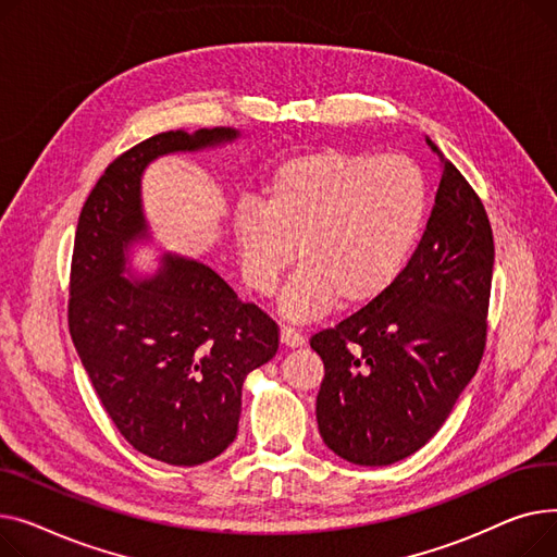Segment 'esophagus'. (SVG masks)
<instances>
[{"instance_id":"1","label":"esophagus","mask_w":557,"mask_h":557,"mask_svg":"<svg viewBox=\"0 0 557 557\" xmlns=\"http://www.w3.org/2000/svg\"><path fill=\"white\" fill-rule=\"evenodd\" d=\"M281 342H283L285 346H289V348H297V346H301L306 339H304V335H301L297 329H292V325H281Z\"/></svg>"}]
</instances>
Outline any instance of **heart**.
I'll return each instance as SVG.
<instances>
[{
    "instance_id": "obj_1",
    "label": "heart",
    "mask_w": 557,
    "mask_h": 557,
    "mask_svg": "<svg viewBox=\"0 0 557 557\" xmlns=\"http://www.w3.org/2000/svg\"><path fill=\"white\" fill-rule=\"evenodd\" d=\"M430 209V184L405 154L325 148L292 157L245 200L232 232L247 285L270 294L292 263L299 270L281 297L294 319L367 306L398 281Z\"/></svg>"
}]
</instances>
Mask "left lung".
<instances>
[{
  "instance_id": "8db88e82",
  "label": "left lung",
  "mask_w": 557,
  "mask_h": 557,
  "mask_svg": "<svg viewBox=\"0 0 557 557\" xmlns=\"http://www.w3.org/2000/svg\"><path fill=\"white\" fill-rule=\"evenodd\" d=\"M493 265L483 202L445 161L428 228L398 281L310 337L325 371L319 434L337 456L388 466L443 428L485 350Z\"/></svg>"
}]
</instances>
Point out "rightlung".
Returning <instances> with one entry per match:
<instances>
[{
    "label": "right lung",
    "mask_w": 557,
    "mask_h": 557,
    "mask_svg": "<svg viewBox=\"0 0 557 557\" xmlns=\"http://www.w3.org/2000/svg\"><path fill=\"white\" fill-rule=\"evenodd\" d=\"M232 127L154 135L119 154L83 205L72 272L70 335L98 400L137 451L200 466L234 443L243 382L278 350V325L211 268L169 258L157 276L123 274L146 236L141 173L152 159L236 139Z\"/></svg>",
    "instance_id": "add662e5"
}]
</instances>
